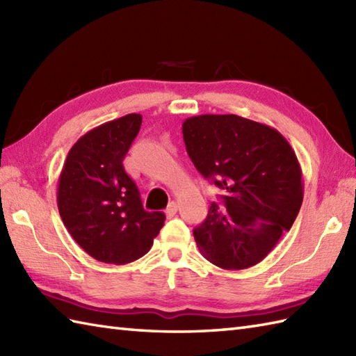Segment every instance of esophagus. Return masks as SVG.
<instances>
[{"label":"esophagus","mask_w":356,"mask_h":356,"mask_svg":"<svg viewBox=\"0 0 356 356\" xmlns=\"http://www.w3.org/2000/svg\"><path fill=\"white\" fill-rule=\"evenodd\" d=\"M177 209H179L177 203L176 202H171L170 207L166 208L165 213H166V216H168V217H174V216H176V213H177Z\"/></svg>","instance_id":"1"}]
</instances>
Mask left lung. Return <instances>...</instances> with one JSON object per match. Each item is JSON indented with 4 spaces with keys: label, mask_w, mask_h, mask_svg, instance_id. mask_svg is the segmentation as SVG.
I'll return each instance as SVG.
<instances>
[{
    "label": "left lung",
    "mask_w": 356,
    "mask_h": 356,
    "mask_svg": "<svg viewBox=\"0 0 356 356\" xmlns=\"http://www.w3.org/2000/svg\"><path fill=\"white\" fill-rule=\"evenodd\" d=\"M195 168L223 190L194 228L200 254L216 266H255L291 229L303 203L295 151L275 128L237 115H200L182 125Z\"/></svg>",
    "instance_id": "left-lung-1"
}]
</instances>
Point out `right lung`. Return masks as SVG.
<instances>
[{
	"label": "right lung",
	"mask_w": 356,
	"mask_h": 356,
	"mask_svg": "<svg viewBox=\"0 0 356 356\" xmlns=\"http://www.w3.org/2000/svg\"><path fill=\"white\" fill-rule=\"evenodd\" d=\"M142 116L131 113L86 133L70 148L58 180V209L67 231L93 259L127 264L145 255L165 214L143 209L122 161Z\"/></svg>",
	"instance_id": "right-lung-1"
}]
</instances>
